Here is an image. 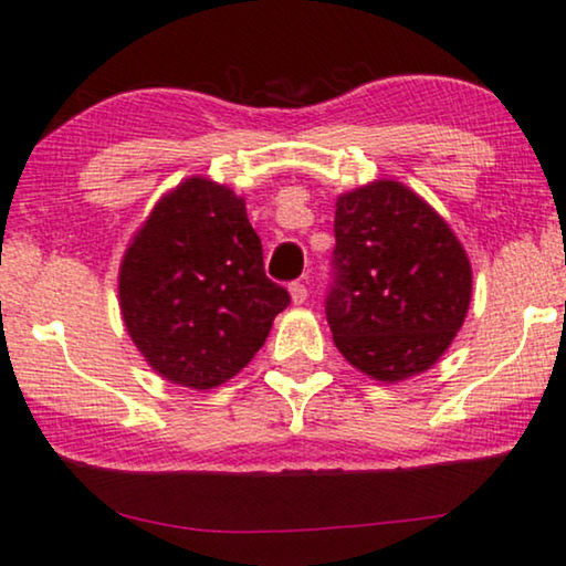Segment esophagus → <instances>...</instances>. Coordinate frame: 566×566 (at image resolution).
<instances>
[{
    "label": "esophagus",
    "mask_w": 566,
    "mask_h": 566,
    "mask_svg": "<svg viewBox=\"0 0 566 566\" xmlns=\"http://www.w3.org/2000/svg\"><path fill=\"white\" fill-rule=\"evenodd\" d=\"M290 297L295 305H303L307 300V284L305 282H292L290 284Z\"/></svg>",
    "instance_id": "34e87169"
}]
</instances>
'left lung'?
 I'll use <instances>...</instances> for the list:
<instances>
[{"mask_svg": "<svg viewBox=\"0 0 566 566\" xmlns=\"http://www.w3.org/2000/svg\"><path fill=\"white\" fill-rule=\"evenodd\" d=\"M326 318L349 365L382 382L429 370L461 331L471 263L421 196L375 180L336 199Z\"/></svg>", "mask_w": 566, "mask_h": 566, "instance_id": "1", "label": "left lung"}]
</instances>
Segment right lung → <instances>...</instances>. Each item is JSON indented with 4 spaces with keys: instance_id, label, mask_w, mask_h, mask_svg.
<instances>
[{
    "instance_id": "right-lung-1",
    "label": "right lung",
    "mask_w": 566,
    "mask_h": 566,
    "mask_svg": "<svg viewBox=\"0 0 566 566\" xmlns=\"http://www.w3.org/2000/svg\"><path fill=\"white\" fill-rule=\"evenodd\" d=\"M118 303L157 375L209 390L253 359L290 292L263 271L245 201L193 176L157 201L126 248Z\"/></svg>"
}]
</instances>
